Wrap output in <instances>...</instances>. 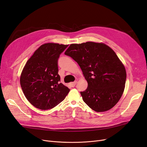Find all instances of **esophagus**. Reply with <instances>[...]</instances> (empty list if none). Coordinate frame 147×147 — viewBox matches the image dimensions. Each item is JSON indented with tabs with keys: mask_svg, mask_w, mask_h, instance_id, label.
Segmentation results:
<instances>
[{
	"mask_svg": "<svg viewBox=\"0 0 147 147\" xmlns=\"http://www.w3.org/2000/svg\"><path fill=\"white\" fill-rule=\"evenodd\" d=\"M76 84H77V81H74V82L71 83V85L73 87H74V86H75V85H76Z\"/></svg>",
	"mask_w": 147,
	"mask_h": 147,
	"instance_id": "esophagus-1",
	"label": "esophagus"
}]
</instances>
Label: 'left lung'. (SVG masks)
<instances>
[{
	"label": "left lung",
	"mask_w": 147,
	"mask_h": 147,
	"mask_svg": "<svg viewBox=\"0 0 147 147\" xmlns=\"http://www.w3.org/2000/svg\"><path fill=\"white\" fill-rule=\"evenodd\" d=\"M65 54L79 64L87 81V88L80 92L86 105L96 112H104L117 104L123 93L127 74L110 47L93 42L71 44Z\"/></svg>",
	"instance_id": "obj_1"
}]
</instances>
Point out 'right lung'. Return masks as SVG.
I'll return each mask as SVG.
<instances>
[{
  "mask_svg": "<svg viewBox=\"0 0 147 147\" xmlns=\"http://www.w3.org/2000/svg\"><path fill=\"white\" fill-rule=\"evenodd\" d=\"M68 45L47 43L35 51L21 73L20 83L27 99L36 108L51 109L64 100L69 91L60 82L58 59Z\"/></svg>",
  "mask_w": 147,
  "mask_h": 147,
  "instance_id": "right-lung-1",
  "label": "right lung"
}]
</instances>
